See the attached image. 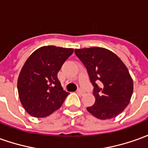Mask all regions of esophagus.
I'll return each instance as SVG.
<instances>
[{
    "label": "esophagus",
    "instance_id": "34e87169",
    "mask_svg": "<svg viewBox=\"0 0 148 148\" xmlns=\"http://www.w3.org/2000/svg\"><path fill=\"white\" fill-rule=\"evenodd\" d=\"M77 93L78 94V95H84V91H83L82 90H81V89H78V90H77Z\"/></svg>",
    "mask_w": 148,
    "mask_h": 148
}]
</instances>
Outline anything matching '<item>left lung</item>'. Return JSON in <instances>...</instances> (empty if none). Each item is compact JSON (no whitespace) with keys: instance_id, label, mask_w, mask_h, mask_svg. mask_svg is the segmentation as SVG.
I'll return each mask as SVG.
<instances>
[{"instance_id":"obj_1","label":"left lung","mask_w":148,"mask_h":148,"mask_svg":"<svg viewBox=\"0 0 148 148\" xmlns=\"http://www.w3.org/2000/svg\"><path fill=\"white\" fill-rule=\"evenodd\" d=\"M74 52L95 87V103L86 110L99 119L116 117L127 106L133 93V80L127 66L114 53L105 48L76 49Z\"/></svg>"}]
</instances>
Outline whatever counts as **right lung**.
<instances>
[{
    "instance_id": "add662e5",
    "label": "right lung",
    "mask_w": 148,
    "mask_h": 148,
    "mask_svg": "<svg viewBox=\"0 0 148 148\" xmlns=\"http://www.w3.org/2000/svg\"><path fill=\"white\" fill-rule=\"evenodd\" d=\"M74 49L45 45L36 49L21 68L18 95L31 116L44 118L58 110L69 93L63 90L58 73Z\"/></svg>"
}]
</instances>
